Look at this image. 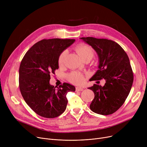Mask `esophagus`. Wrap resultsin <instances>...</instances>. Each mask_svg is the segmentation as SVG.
Wrapping results in <instances>:
<instances>
[{"instance_id": "esophagus-1", "label": "esophagus", "mask_w": 147, "mask_h": 147, "mask_svg": "<svg viewBox=\"0 0 147 147\" xmlns=\"http://www.w3.org/2000/svg\"><path fill=\"white\" fill-rule=\"evenodd\" d=\"M76 90L78 91V92H80V91H83V89L80 88V87H76Z\"/></svg>"}]
</instances>
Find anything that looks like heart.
<instances>
[{
  "label": "heart",
  "mask_w": 147,
  "mask_h": 147,
  "mask_svg": "<svg viewBox=\"0 0 147 147\" xmlns=\"http://www.w3.org/2000/svg\"><path fill=\"white\" fill-rule=\"evenodd\" d=\"M76 51L79 57L83 59H91L94 57L95 52L90 46L80 44L76 46ZM67 55V51H64L59 57L58 63L60 66H63L65 63V58ZM68 79L71 83L76 84H81L84 81V76L76 72H73L68 75Z\"/></svg>",
  "instance_id": "1"
}]
</instances>
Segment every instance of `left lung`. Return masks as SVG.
Segmentation results:
<instances>
[{"mask_svg":"<svg viewBox=\"0 0 147 147\" xmlns=\"http://www.w3.org/2000/svg\"><path fill=\"white\" fill-rule=\"evenodd\" d=\"M80 38L91 46L98 56V69L91 79L105 80L104 86L94 84L88 88L95 94L90 109L99 114H111L125 102L132 86L134 74L128 56L113 40L93 37Z\"/></svg>","mask_w":147,"mask_h":147,"instance_id":"8db88e82","label":"left lung"}]
</instances>
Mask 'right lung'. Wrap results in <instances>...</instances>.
I'll use <instances>...</instances> for the list:
<instances>
[{
	"mask_svg": "<svg viewBox=\"0 0 147 147\" xmlns=\"http://www.w3.org/2000/svg\"><path fill=\"white\" fill-rule=\"evenodd\" d=\"M75 39H43L34 44L25 54L19 69V85L27 105L45 118H55L65 110L69 91L76 88L64 83L55 87L49 83L51 74L58 69L60 54Z\"/></svg>",
	"mask_w": 147,
	"mask_h": 147,
	"instance_id": "right-lung-1",
	"label": "right lung"
}]
</instances>
